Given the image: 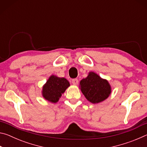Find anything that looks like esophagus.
I'll return each mask as SVG.
<instances>
[{
  "instance_id": "esophagus-1",
  "label": "esophagus",
  "mask_w": 147,
  "mask_h": 147,
  "mask_svg": "<svg viewBox=\"0 0 147 147\" xmlns=\"http://www.w3.org/2000/svg\"><path fill=\"white\" fill-rule=\"evenodd\" d=\"M72 83H73V84H74V85H77V84H78V80L77 78L73 79L72 80Z\"/></svg>"
}]
</instances>
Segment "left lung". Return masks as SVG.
Listing matches in <instances>:
<instances>
[{
	"mask_svg": "<svg viewBox=\"0 0 147 147\" xmlns=\"http://www.w3.org/2000/svg\"><path fill=\"white\" fill-rule=\"evenodd\" d=\"M80 84L82 93L91 103L100 102L111 93V87L108 82L102 79L93 72H90L87 78L82 80Z\"/></svg>",
	"mask_w": 147,
	"mask_h": 147,
	"instance_id": "8db88e82",
	"label": "left lung"
}]
</instances>
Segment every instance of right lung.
<instances>
[{
  "instance_id": "1",
  "label": "right lung",
  "mask_w": 147,
  "mask_h": 147,
  "mask_svg": "<svg viewBox=\"0 0 147 147\" xmlns=\"http://www.w3.org/2000/svg\"><path fill=\"white\" fill-rule=\"evenodd\" d=\"M69 86L67 79L52 75L43 88V97L51 102H57Z\"/></svg>"
}]
</instances>
